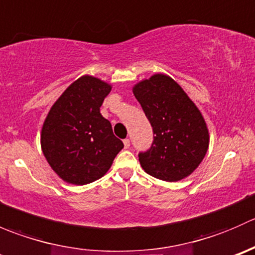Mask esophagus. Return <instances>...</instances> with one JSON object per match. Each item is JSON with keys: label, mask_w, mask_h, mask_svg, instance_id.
<instances>
[{"label": "esophagus", "mask_w": 255, "mask_h": 255, "mask_svg": "<svg viewBox=\"0 0 255 255\" xmlns=\"http://www.w3.org/2000/svg\"><path fill=\"white\" fill-rule=\"evenodd\" d=\"M129 139H125V140H123V145H125V148L126 149H128V148H129Z\"/></svg>", "instance_id": "1"}]
</instances>
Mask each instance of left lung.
I'll use <instances>...</instances> for the list:
<instances>
[{
    "label": "left lung",
    "mask_w": 255,
    "mask_h": 255,
    "mask_svg": "<svg viewBox=\"0 0 255 255\" xmlns=\"http://www.w3.org/2000/svg\"><path fill=\"white\" fill-rule=\"evenodd\" d=\"M155 134L139 154L146 174L175 182L190 176L204 160L210 133L201 111L181 86L165 74H154L132 87Z\"/></svg>",
    "instance_id": "left-lung-1"
}]
</instances>
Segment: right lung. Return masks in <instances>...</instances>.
Segmentation results:
<instances>
[{"mask_svg": "<svg viewBox=\"0 0 255 255\" xmlns=\"http://www.w3.org/2000/svg\"><path fill=\"white\" fill-rule=\"evenodd\" d=\"M112 85L91 75L69 85L49 110L40 146L48 164L63 181L86 185L110 170L123 148L100 107Z\"/></svg>", "mask_w": 255, "mask_h": 255, "instance_id": "1", "label": "right lung"}]
</instances>
